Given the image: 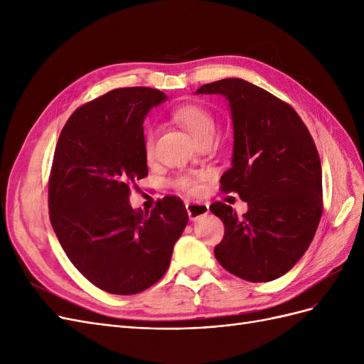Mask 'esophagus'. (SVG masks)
Here are the masks:
<instances>
[{
  "mask_svg": "<svg viewBox=\"0 0 364 364\" xmlns=\"http://www.w3.org/2000/svg\"><path fill=\"white\" fill-rule=\"evenodd\" d=\"M185 208L186 211H188L190 220H197L199 217H203L209 213V206L202 202H186Z\"/></svg>",
  "mask_w": 364,
  "mask_h": 364,
  "instance_id": "34e87169",
  "label": "esophagus"
}]
</instances>
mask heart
Segmentation results:
<instances>
[{"label":"heart","mask_w":364,"mask_h":364,"mask_svg":"<svg viewBox=\"0 0 364 364\" xmlns=\"http://www.w3.org/2000/svg\"><path fill=\"white\" fill-rule=\"evenodd\" d=\"M173 118L176 119V123H179L183 129H186V132H188L196 142L203 138H213L215 132V118L202 105H183L176 107L173 111ZM155 141L156 129L147 127L144 132V138H142V149H144V155L147 159H150L153 153H155ZM174 185L188 194H196L200 190L197 181L188 174L176 178Z\"/></svg>","instance_id":"1"}]
</instances>
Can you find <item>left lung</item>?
<instances>
[{
	"label": "left lung",
	"instance_id": "left-lung-1",
	"mask_svg": "<svg viewBox=\"0 0 364 364\" xmlns=\"http://www.w3.org/2000/svg\"><path fill=\"white\" fill-rule=\"evenodd\" d=\"M197 94L228 98L234 155L220 188L238 193L249 206L243 215L223 202L209 206L225 225L215 258L245 281L277 279L302 258L322 217V165L314 141L289 103L243 79L206 83Z\"/></svg>",
	"mask_w": 364,
	"mask_h": 364
}]
</instances>
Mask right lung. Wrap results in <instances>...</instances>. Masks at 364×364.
<instances>
[{"instance_id":"right-lung-1","label":"right lung","mask_w":364,"mask_h":364,"mask_svg":"<svg viewBox=\"0 0 364 364\" xmlns=\"http://www.w3.org/2000/svg\"><path fill=\"white\" fill-rule=\"evenodd\" d=\"M164 100L153 87L109 91L75 109L54 150L51 226L74 267L112 294H136L158 282L188 223L176 196L158 200L151 213L129 203L136 181L149 174L142 123Z\"/></svg>"}]
</instances>
